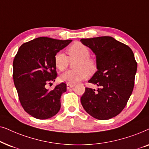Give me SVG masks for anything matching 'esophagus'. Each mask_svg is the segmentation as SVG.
<instances>
[{
	"label": "esophagus",
	"instance_id": "obj_1",
	"mask_svg": "<svg viewBox=\"0 0 149 149\" xmlns=\"http://www.w3.org/2000/svg\"><path fill=\"white\" fill-rule=\"evenodd\" d=\"M74 86H75L74 84H69V83H67V89H70L71 88H73Z\"/></svg>",
	"mask_w": 149,
	"mask_h": 149
}]
</instances>
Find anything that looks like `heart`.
I'll list each match as a JSON object with an SVG mask.
<instances>
[{"mask_svg": "<svg viewBox=\"0 0 149 149\" xmlns=\"http://www.w3.org/2000/svg\"><path fill=\"white\" fill-rule=\"evenodd\" d=\"M68 57L62 52H57L54 56V65L58 70H65L69 64V61H77L74 63L75 70L67 71L60 76L61 82L75 84L87 78L89 73L97 70L96 61L90 57V49L80 42H75L67 49Z\"/></svg>", "mask_w": 149, "mask_h": 149, "instance_id": "b5f03b06", "label": "heart"}]
</instances>
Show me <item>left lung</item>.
<instances>
[{
    "label": "left lung",
    "instance_id": "8db88e82",
    "mask_svg": "<svg viewBox=\"0 0 149 149\" xmlns=\"http://www.w3.org/2000/svg\"><path fill=\"white\" fill-rule=\"evenodd\" d=\"M80 41L96 55L98 70L88 82L99 86L97 91L86 87L81 104L95 118L110 119L122 112L134 89L137 71L134 52L112 37Z\"/></svg>",
    "mask_w": 149,
    "mask_h": 149
}]
</instances>
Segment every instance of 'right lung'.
Wrapping results in <instances>:
<instances>
[{"label": "right lung", "instance_id": "add662e5", "mask_svg": "<svg viewBox=\"0 0 149 149\" xmlns=\"http://www.w3.org/2000/svg\"><path fill=\"white\" fill-rule=\"evenodd\" d=\"M72 40L38 37L19 47L13 62V82L19 102L26 112L38 119L54 116L61 108L65 83L52 91L45 88L57 78L54 56Z\"/></svg>", "mask_w": 149, "mask_h": 149}]
</instances>
